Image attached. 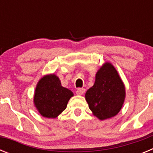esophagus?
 <instances>
[{"instance_id": "obj_1", "label": "esophagus", "mask_w": 153, "mask_h": 153, "mask_svg": "<svg viewBox=\"0 0 153 153\" xmlns=\"http://www.w3.org/2000/svg\"><path fill=\"white\" fill-rule=\"evenodd\" d=\"M85 91H86V90L84 88H78L76 91V93L77 95H83V93H85Z\"/></svg>"}]
</instances>
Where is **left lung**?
Wrapping results in <instances>:
<instances>
[{
    "label": "left lung",
    "instance_id": "obj_1",
    "mask_svg": "<svg viewBox=\"0 0 153 153\" xmlns=\"http://www.w3.org/2000/svg\"><path fill=\"white\" fill-rule=\"evenodd\" d=\"M125 86L117 70L106 63L96 74L94 85L86 93V100L93 115L101 120L115 117L125 99Z\"/></svg>",
    "mask_w": 153,
    "mask_h": 153
}]
</instances>
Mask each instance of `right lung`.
Listing matches in <instances>:
<instances>
[{
  "instance_id": "1",
  "label": "right lung",
  "mask_w": 153,
  "mask_h": 153,
  "mask_svg": "<svg viewBox=\"0 0 153 153\" xmlns=\"http://www.w3.org/2000/svg\"><path fill=\"white\" fill-rule=\"evenodd\" d=\"M72 91L61 86L60 79L54 74L40 79L34 94V104L39 113L47 118H56L67 106Z\"/></svg>"
}]
</instances>
